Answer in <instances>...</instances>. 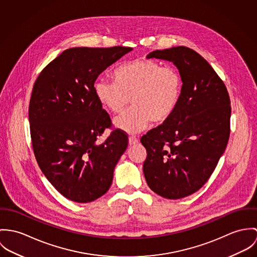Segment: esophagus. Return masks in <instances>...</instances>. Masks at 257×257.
Returning <instances> with one entry per match:
<instances>
[{
  "label": "esophagus",
  "instance_id": "1",
  "mask_svg": "<svg viewBox=\"0 0 257 257\" xmlns=\"http://www.w3.org/2000/svg\"><path fill=\"white\" fill-rule=\"evenodd\" d=\"M137 143H138V139H137L136 136L131 135V136L129 137V145H135V144H137Z\"/></svg>",
  "mask_w": 257,
  "mask_h": 257
}]
</instances>
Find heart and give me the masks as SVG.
<instances>
[{
    "instance_id": "1",
    "label": "heart",
    "mask_w": 257,
    "mask_h": 257,
    "mask_svg": "<svg viewBox=\"0 0 257 257\" xmlns=\"http://www.w3.org/2000/svg\"><path fill=\"white\" fill-rule=\"evenodd\" d=\"M115 80L98 79L93 90L97 100L118 113L115 127L126 133H138L152 122H163L174 111L182 91L180 74L152 60H134L116 69Z\"/></svg>"
}]
</instances>
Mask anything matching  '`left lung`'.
<instances>
[{
    "mask_svg": "<svg viewBox=\"0 0 257 257\" xmlns=\"http://www.w3.org/2000/svg\"><path fill=\"white\" fill-rule=\"evenodd\" d=\"M147 58L172 62L183 85L171 116L141 138L147 150L143 171L154 192L180 199L206 183L226 150L229 96L212 66L188 47L156 50Z\"/></svg>",
    "mask_w": 257,
    "mask_h": 257,
    "instance_id": "1",
    "label": "left lung"
}]
</instances>
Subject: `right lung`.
I'll list each match as a JSON object with an SVG mask.
<instances>
[{
	"label": "right lung",
	"mask_w": 257,
	"mask_h": 257,
	"mask_svg": "<svg viewBox=\"0 0 257 257\" xmlns=\"http://www.w3.org/2000/svg\"><path fill=\"white\" fill-rule=\"evenodd\" d=\"M131 47H74L63 51L39 74L29 101L30 136L40 170L67 199L87 203L107 192L115 166L128 146L127 135L113 130L97 100L98 75Z\"/></svg>",
	"instance_id": "right-lung-1"
}]
</instances>
